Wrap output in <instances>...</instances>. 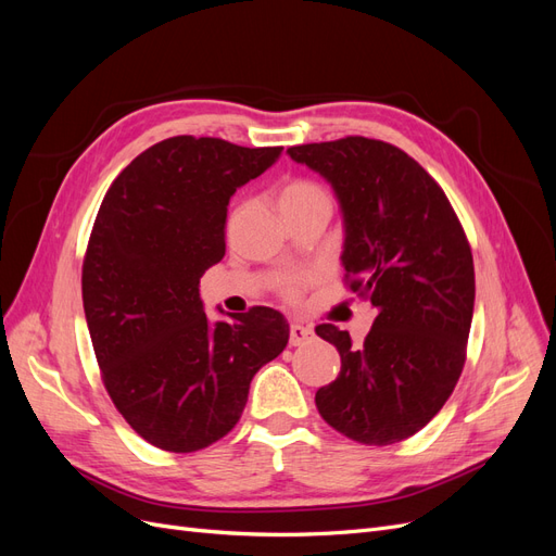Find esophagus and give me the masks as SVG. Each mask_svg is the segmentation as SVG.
<instances>
[{"label":"esophagus","mask_w":556,"mask_h":556,"mask_svg":"<svg viewBox=\"0 0 556 556\" xmlns=\"http://www.w3.org/2000/svg\"><path fill=\"white\" fill-rule=\"evenodd\" d=\"M311 336H313V329L308 325L296 323V319H294V323H290V345L306 343Z\"/></svg>","instance_id":"34e87169"}]
</instances>
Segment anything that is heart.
I'll use <instances>...</instances> for the list:
<instances>
[{
  "label": "heart",
  "mask_w": 556,
  "mask_h": 556,
  "mask_svg": "<svg viewBox=\"0 0 556 556\" xmlns=\"http://www.w3.org/2000/svg\"><path fill=\"white\" fill-rule=\"evenodd\" d=\"M278 206L282 213L306 211L315 206L331 208V194L323 182L311 180V178H294L282 185V190L278 194ZM306 282H308V276H285L278 282V290L282 296L296 299L301 290H304Z\"/></svg>",
  "instance_id": "heart-1"
}]
</instances>
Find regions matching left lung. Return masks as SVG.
Masks as SVG:
<instances>
[{
    "label": "left lung",
    "mask_w": 556,
    "mask_h": 556,
    "mask_svg": "<svg viewBox=\"0 0 556 556\" xmlns=\"http://www.w3.org/2000/svg\"><path fill=\"white\" fill-rule=\"evenodd\" d=\"M325 176L345 223V285L376 308L362 345L317 325L341 374L319 387L325 422L364 445H392L439 413L466 362L473 319V255L445 192L401 148L366 137L292 146Z\"/></svg>",
    "instance_id": "obj_1"
}]
</instances>
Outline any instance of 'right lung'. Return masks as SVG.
I'll return each instance as SVG.
<instances>
[{
  "mask_svg": "<svg viewBox=\"0 0 556 556\" xmlns=\"http://www.w3.org/2000/svg\"><path fill=\"white\" fill-rule=\"evenodd\" d=\"M280 146L172 137L131 160L99 206L83 260V308L111 401L143 441L197 452L241 419L250 380L288 345L278 311L211 325L199 278L225 257L231 194Z\"/></svg>",
  "mask_w": 556,
  "mask_h": 556,
  "instance_id": "1",
  "label": "right lung"
}]
</instances>
